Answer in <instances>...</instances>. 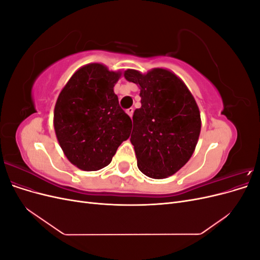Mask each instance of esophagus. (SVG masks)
<instances>
[{"label":"esophagus","mask_w":260,"mask_h":260,"mask_svg":"<svg viewBox=\"0 0 260 260\" xmlns=\"http://www.w3.org/2000/svg\"><path fill=\"white\" fill-rule=\"evenodd\" d=\"M125 113H127V114L130 116V118H131V117H132V115H133V108H132V107L128 108L127 111H125Z\"/></svg>","instance_id":"obj_1"}]
</instances>
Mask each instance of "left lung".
Masks as SVG:
<instances>
[{
    "label": "left lung",
    "instance_id": "8db88e82",
    "mask_svg": "<svg viewBox=\"0 0 260 260\" xmlns=\"http://www.w3.org/2000/svg\"><path fill=\"white\" fill-rule=\"evenodd\" d=\"M128 81L138 84L141 107L133 114L130 141L138 167L145 176L165 179L191 158L201 133V113L185 83L168 69L146 74L128 69Z\"/></svg>",
    "mask_w": 260,
    "mask_h": 260
}]
</instances>
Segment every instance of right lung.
Masks as SVG:
<instances>
[{
	"mask_svg": "<svg viewBox=\"0 0 260 260\" xmlns=\"http://www.w3.org/2000/svg\"><path fill=\"white\" fill-rule=\"evenodd\" d=\"M121 75L91 62L78 69L59 93L54 108L55 135L77 168L96 171L106 167L130 137L132 121L114 92Z\"/></svg>",
	"mask_w": 260,
	"mask_h": 260,
	"instance_id": "add662e5",
	"label": "right lung"
}]
</instances>
